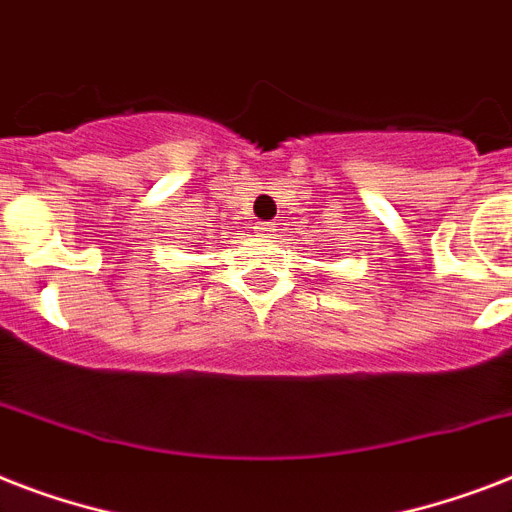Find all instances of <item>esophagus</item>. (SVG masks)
<instances>
[{"label": "esophagus", "mask_w": 512, "mask_h": 512, "mask_svg": "<svg viewBox=\"0 0 512 512\" xmlns=\"http://www.w3.org/2000/svg\"><path fill=\"white\" fill-rule=\"evenodd\" d=\"M257 231H260V236H263V239H271L276 228H273L271 223H260V225H257Z\"/></svg>", "instance_id": "esophagus-1"}]
</instances>
